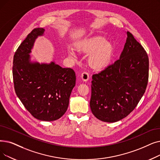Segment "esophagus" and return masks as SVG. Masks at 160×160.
Masks as SVG:
<instances>
[{"mask_svg": "<svg viewBox=\"0 0 160 160\" xmlns=\"http://www.w3.org/2000/svg\"><path fill=\"white\" fill-rule=\"evenodd\" d=\"M81 78L84 82H87L89 78V74L87 72H84L81 74Z\"/></svg>", "mask_w": 160, "mask_h": 160, "instance_id": "obj_1", "label": "esophagus"}]
</instances>
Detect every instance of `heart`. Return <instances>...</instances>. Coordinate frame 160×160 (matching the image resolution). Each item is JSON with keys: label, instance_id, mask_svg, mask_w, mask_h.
Wrapping results in <instances>:
<instances>
[{"label": "heart", "instance_id": "b5f03b06", "mask_svg": "<svg viewBox=\"0 0 160 160\" xmlns=\"http://www.w3.org/2000/svg\"><path fill=\"white\" fill-rule=\"evenodd\" d=\"M78 48L82 52H92L88 58V63L93 68H99L107 65L112 59L114 46L110 42L102 37H95L81 41ZM68 54L71 58H75L76 54L71 48L68 50Z\"/></svg>", "mask_w": 160, "mask_h": 160}]
</instances>
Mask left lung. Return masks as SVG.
Wrapping results in <instances>:
<instances>
[{
	"instance_id": "1",
	"label": "left lung",
	"mask_w": 160,
	"mask_h": 160,
	"mask_svg": "<svg viewBox=\"0 0 160 160\" xmlns=\"http://www.w3.org/2000/svg\"><path fill=\"white\" fill-rule=\"evenodd\" d=\"M127 35L120 59L92 76L90 108L105 122H116L129 114L147 86L148 55L133 34L128 31Z\"/></svg>"
}]
</instances>
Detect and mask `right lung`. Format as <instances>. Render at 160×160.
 <instances>
[{
	"label": "right lung",
	"mask_w": 160,
	"mask_h": 160,
	"mask_svg": "<svg viewBox=\"0 0 160 160\" xmlns=\"http://www.w3.org/2000/svg\"><path fill=\"white\" fill-rule=\"evenodd\" d=\"M44 31L33 29L20 44L13 56L12 72L16 93L25 108L35 118L51 122L66 112L76 74L54 61L47 63L31 60L34 42Z\"/></svg>",
	"instance_id": "add662e5"
}]
</instances>
